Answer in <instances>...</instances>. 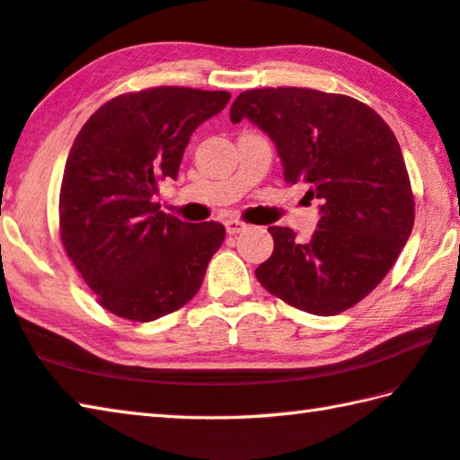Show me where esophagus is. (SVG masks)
<instances>
[{"mask_svg": "<svg viewBox=\"0 0 460 460\" xmlns=\"http://www.w3.org/2000/svg\"><path fill=\"white\" fill-rule=\"evenodd\" d=\"M225 229H227L229 235H237V233L247 229V225L237 221V219H229V221H225Z\"/></svg>", "mask_w": 460, "mask_h": 460, "instance_id": "34e87169", "label": "esophagus"}]
</instances>
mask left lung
<instances>
[{"label":"left lung","instance_id":"left-lung-1","mask_svg":"<svg viewBox=\"0 0 460 460\" xmlns=\"http://www.w3.org/2000/svg\"><path fill=\"white\" fill-rule=\"evenodd\" d=\"M268 134L286 182L318 199L316 231L298 241L270 227L274 253L255 270L270 294L310 314L355 306L392 270L414 227V197L398 139L361 101L313 89L245 91L231 121Z\"/></svg>","mask_w":460,"mask_h":460}]
</instances>
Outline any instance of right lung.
Instances as JSON below:
<instances>
[{
	"instance_id": "right-lung-1",
	"label": "right lung",
	"mask_w": 460,
	"mask_h": 460,
	"mask_svg": "<svg viewBox=\"0 0 460 460\" xmlns=\"http://www.w3.org/2000/svg\"><path fill=\"white\" fill-rule=\"evenodd\" d=\"M227 91L155 87L99 107L68 152L60 239L99 305L150 323L194 298L225 239L215 221L160 211L158 182L176 178L192 131L221 113Z\"/></svg>"
}]
</instances>
